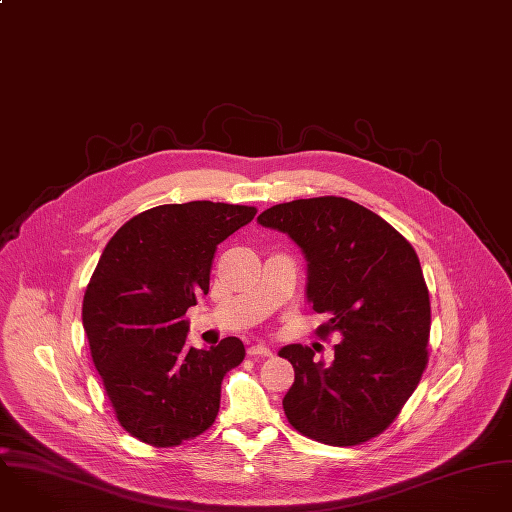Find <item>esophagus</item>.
I'll use <instances>...</instances> for the list:
<instances>
[{
	"label": "esophagus",
	"instance_id": "obj_1",
	"mask_svg": "<svg viewBox=\"0 0 512 512\" xmlns=\"http://www.w3.org/2000/svg\"><path fill=\"white\" fill-rule=\"evenodd\" d=\"M247 354H249V356H271L273 352H271V348L265 346V344H253V346L247 348Z\"/></svg>",
	"mask_w": 512,
	"mask_h": 512
}]
</instances>
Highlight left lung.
Listing matches in <instances>:
<instances>
[{"mask_svg":"<svg viewBox=\"0 0 512 512\" xmlns=\"http://www.w3.org/2000/svg\"><path fill=\"white\" fill-rule=\"evenodd\" d=\"M257 223L287 233L307 261V301L338 332L332 362L303 344L279 350L295 368L283 398L289 423L326 445H358L404 408L427 364L429 293L408 241L380 215L346 198L295 200Z\"/></svg>","mask_w":512,"mask_h":512,"instance_id":"left-lung-1","label":"left lung"}]
</instances>
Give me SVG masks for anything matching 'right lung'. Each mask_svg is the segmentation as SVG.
Segmentation results:
<instances>
[{"label": "right lung", "mask_w": 512, "mask_h": 512, "mask_svg": "<svg viewBox=\"0 0 512 512\" xmlns=\"http://www.w3.org/2000/svg\"><path fill=\"white\" fill-rule=\"evenodd\" d=\"M257 209L221 202L152 207L106 243L83 299V328L120 425L154 447L215 421L221 380L245 358L239 338L186 346V310L209 291L215 249Z\"/></svg>", "instance_id": "1"}]
</instances>
